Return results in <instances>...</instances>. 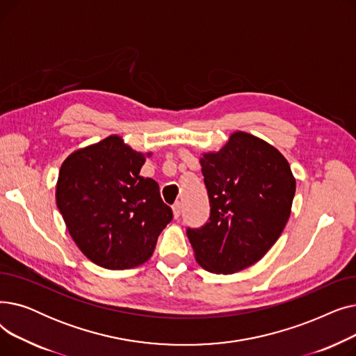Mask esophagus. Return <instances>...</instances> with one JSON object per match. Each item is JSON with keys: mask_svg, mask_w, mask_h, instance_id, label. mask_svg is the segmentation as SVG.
I'll return each instance as SVG.
<instances>
[{"mask_svg": "<svg viewBox=\"0 0 356 356\" xmlns=\"http://www.w3.org/2000/svg\"><path fill=\"white\" fill-rule=\"evenodd\" d=\"M173 216L175 218H179L180 216V212H181V204H180V202H176L175 204H173Z\"/></svg>", "mask_w": 356, "mask_h": 356, "instance_id": "obj_1", "label": "esophagus"}]
</instances>
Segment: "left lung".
Here are the masks:
<instances>
[{
  "instance_id": "8db88e82",
  "label": "left lung",
  "mask_w": 356,
  "mask_h": 356,
  "mask_svg": "<svg viewBox=\"0 0 356 356\" xmlns=\"http://www.w3.org/2000/svg\"><path fill=\"white\" fill-rule=\"evenodd\" d=\"M211 218L188 229L197 264L234 274L263 258L286 228L296 179L286 157L252 134L235 131L219 152L203 153Z\"/></svg>"
}]
</instances>
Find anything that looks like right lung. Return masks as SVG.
I'll return each mask as SVG.
<instances>
[{
	"label": "right lung",
	"instance_id": "right-lung-1",
	"mask_svg": "<svg viewBox=\"0 0 356 356\" xmlns=\"http://www.w3.org/2000/svg\"><path fill=\"white\" fill-rule=\"evenodd\" d=\"M109 136L74 149L56 183V204L82 254L108 270L134 268L153 255L172 209L156 180L140 176L147 157Z\"/></svg>",
	"mask_w": 356,
	"mask_h": 356
}]
</instances>
